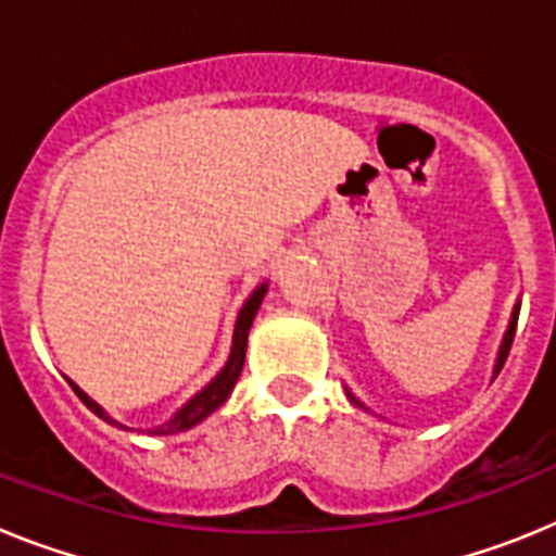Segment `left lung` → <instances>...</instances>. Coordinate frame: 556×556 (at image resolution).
Segmentation results:
<instances>
[{
    "label": "left lung",
    "mask_w": 556,
    "mask_h": 556,
    "mask_svg": "<svg viewBox=\"0 0 556 556\" xmlns=\"http://www.w3.org/2000/svg\"><path fill=\"white\" fill-rule=\"evenodd\" d=\"M518 314H520V303H518V306H515L513 320H509V328H507V337H504V342H501L498 362H495V376H498V372H501V367H504V362H507V356H509V348H513L515 326H518ZM348 395H351V392H348ZM351 401H353V404H358V401H356V397H353V395H351ZM358 406H362V404H358Z\"/></svg>",
    "instance_id": "8db88e82"
}]
</instances>
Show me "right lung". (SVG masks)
Returning a JSON list of instances; mask_svg holds the SVG:
<instances>
[{"instance_id": "1", "label": "right lung", "mask_w": 556, "mask_h": 556, "mask_svg": "<svg viewBox=\"0 0 556 556\" xmlns=\"http://www.w3.org/2000/svg\"><path fill=\"white\" fill-rule=\"evenodd\" d=\"M264 292H267V287L255 289V292L248 298V303L242 306V312H239V320H236V331H233V348H230V358H228V365L223 367V372H219V376L214 378V381H211L203 392H198V395L191 397L189 404H186L178 415L172 417L169 424L159 426V429H150L147 434H178V431H186V429H191V426H198L200 420H205L211 412H217L219 406L228 401L230 390H233L236 381H239V376H242L244 351H248V331H250V326H253L255 312H258V306H262ZM68 384H72V381H68ZM72 390L77 392V397H80L83 404L94 412L97 417H102V420L111 426H119L116 420H113V417H108L105 412H102L100 406H97L94 401H91V397L80 390V387L72 384ZM119 429H125V426H119Z\"/></svg>"}]
</instances>
